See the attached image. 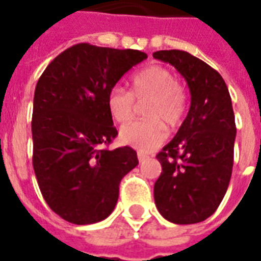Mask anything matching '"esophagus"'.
<instances>
[{
    "label": "esophagus",
    "mask_w": 261,
    "mask_h": 261,
    "mask_svg": "<svg viewBox=\"0 0 261 261\" xmlns=\"http://www.w3.org/2000/svg\"><path fill=\"white\" fill-rule=\"evenodd\" d=\"M137 158H139V162H144L145 159L148 158V155H145V153L143 152H139L137 153Z\"/></svg>",
    "instance_id": "34e87169"
}]
</instances>
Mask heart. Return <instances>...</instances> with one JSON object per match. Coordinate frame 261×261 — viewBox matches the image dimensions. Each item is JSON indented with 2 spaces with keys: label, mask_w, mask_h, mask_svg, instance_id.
Returning a JSON list of instances; mask_svg holds the SVG:
<instances>
[{
  "label": "heart",
  "mask_w": 261,
  "mask_h": 261,
  "mask_svg": "<svg viewBox=\"0 0 261 261\" xmlns=\"http://www.w3.org/2000/svg\"><path fill=\"white\" fill-rule=\"evenodd\" d=\"M135 99L144 100V116L149 120L133 121L124 125L120 139L124 144L149 152L166 140V128L178 126L187 110V92L165 66L152 65L137 72L130 79V92L121 86L112 87L106 96V106L117 122H126L135 112Z\"/></svg>",
  "instance_id": "heart-1"
}]
</instances>
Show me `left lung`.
<instances>
[{
  "label": "left lung",
  "mask_w": 261,
  "mask_h": 261,
  "mask_svg": "<svg viewBox=\"0 0 261 261\" xmlns=\"http://www.w3.org/2000/svg\"><path fill=\"white\" fill-rule=\"evenodd\" d=\"M191 91V109L174 139L156 155L162 173L153 199L165 219L177 225L205 221L229 187L234 161L236 121L229 90L217 70L182 50H159Z\"/></svg>",
  "instance_id": "1"
}]
</instances>
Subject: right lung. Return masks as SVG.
<instances>
[{"mask_svg":"<svg viewBox=\"0 0 261 261\" xmlns=\"http://www.w3.org/2000/svg\"><path fill=\"white\" fill-rule=\"evenodd\" d=\"M147 58L139 50L79 43L58 54L38 80L32 109V165L48 207L74 225L113 213L120 182L137 166L130 147L110 149L118 135L109 90Z\"/></svg>","mask_w":261,"mask_h":261,"instance_id":"right-lung-1","label":"right lung"}]
</instances>
